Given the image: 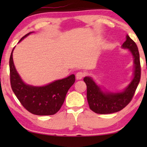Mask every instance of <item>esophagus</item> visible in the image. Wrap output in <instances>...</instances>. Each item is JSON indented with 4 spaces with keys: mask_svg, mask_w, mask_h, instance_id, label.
<instances>
[{
    "mask_svg": "<svg viewBox=\"0 0 147 147\" xmlns=\"http://www.w3.org/2000/svg\"><path fill=\"white\" fill-rule=\"evenodd\" d=\"M84 76V74L83 73V72H82V71L78 72V73L76 74V79H77V80H81V79H82Z\"/></svg>",
    "mask_w": 147,
    "mask_h": 147,
    "instance_id": "esophagus-1",
    "label": "esophagus"
}]
</instances>
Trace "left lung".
Returning <instances> with one entry per match:
<instances>
[{
    "label": "left lung",
    "instance_id": "obj_1",
    "mask_svg": "<svg viewBox=\"0 0 147 147\" xmlns=\"http://www.w3.org/2000/svg\"><path fill=\"white\" fill-rule=\"evenodd\" d=\"M122 48L127 49L133 57L134 71L130 84L120 92H110L102 89L93 78L86 76L84 81L87 86V100L90 108L97 114H106L117 112L129 104L133 97L140 79V55L137 45L128 35Z\"/></svg>",
    "mask_w": 147,
    "mask_h": 147
}]
</instances>
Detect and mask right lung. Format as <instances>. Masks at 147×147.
Instances as JSON below:
<instances>
[{"label": "right lung", "instance_id": "obj_1", "mask_svg": "<svg viewBox=\"0 0 147 147\" xmlns=\"http://www.w3.org/2000/svg\"><path fill=\"white\" fill-rule=\"evenodd\" d=\"M33 32H30L22 40ZM9 60L10 79L12 90L22 105L31 113L39 116L53 115L63 105L66 94L75 82V75L71 74L61 80H55L43 86H34L25 84L18 74L14 65L13 53Z\"/></svg>", "mask_w": 147, "mask_h": 147}]
</instances>
